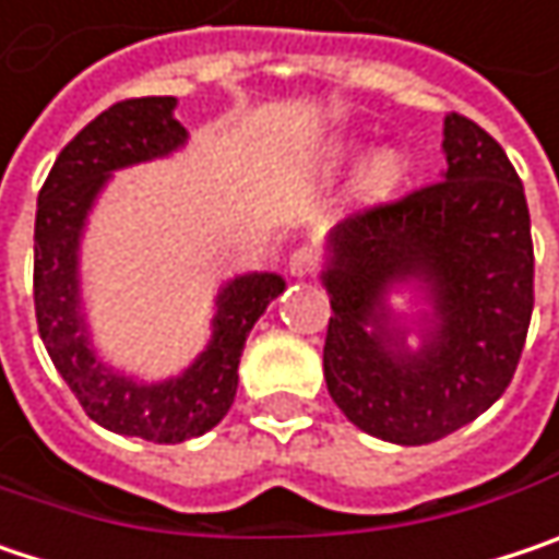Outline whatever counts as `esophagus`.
I'll use <instances>...</instances> for the list:
<instances>
[{
    "label": "esophagus",
    "mask_w": 559,
    "mask_h": 559,
    "mask_svg": "<svg viewBox=\"0 0 559 559\" xmlns=\"http://www.w3.org/2000/svg\"><path fill=\"white\" fill-rule=\"evenodd\" d=\"M318 266H321V258H318V251L314 248H296L293 254H289V273L293 276H314L318 273Z\"/></svg>",
    "instance_id": "esophagus-1"
}]
</instances>
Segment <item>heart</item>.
Here are the masks:
<instances>
[{
    "label": "heart",
    "mask_w": 559,
    "mask_h": 559,
    "mask_svg": "<svg viewBox=\"0 0 559 559\" xmlns=\"http://www.w3.org/2000/svg\"><path fill=\"white\" fill-rule=\"evenodd\" d=\"M394 171H397V155H394V152H379V155L372 158V165H369V178L376 180V183L388 180Z\"/></svg>",
    "instance_id": "obj_1"
}]
</instances>
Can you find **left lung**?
<instances>
[{
  "label": "left lung",
  "mask_w": 559,
  "mask_h": 559,
  "mask_svg": "<svg viewBox=\"0 0 559 559\" xmlns=\"http://www.w3.org/2000/svg\"><path fill=\"white\" fill-rule=\"evenodd\" d=\"M445 175L353 213L328 235V391L353 426L426 445L493 407L515 376L535 308L525 187L487 130L445 117ZM414 278L427 293L424 346L390 328L383 293Z\"/></svg>",
  "instance_id": "8db88e82"
}]
</instances>
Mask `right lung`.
<instances>
[{
  "label": "right lung",
  "mask_w": 559,
  "mask_h": 559,
  "mask_svg": "<svg viewBox=\"0 0 559 559\" xmlns=\"http://www.w3.org/2000/svg\"><path fill=\"white\" fill-rule=\"evenodd\" d=\"M175 104V98H127L98 114L57 155L34 222V311L57 372L98 426L162 445L203 436L228 414L245 340L266 305L286 289L276 273H248L225 283L216 296L210 346L175 379L133 381L95 356L79 296L82 228L114 171L171 155L187 142Z\"/></svg>",
  "instance_id": "1"
}]
</instances>
